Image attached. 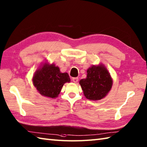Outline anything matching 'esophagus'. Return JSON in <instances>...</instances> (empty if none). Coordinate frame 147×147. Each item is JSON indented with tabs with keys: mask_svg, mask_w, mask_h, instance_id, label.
<instances>
[{
	"mask_svg": "<svg viewBox=\"0 0 147 147\" xmlns=\"http://www.w3.org/2000/svg\"><path fill=\"white\" fill-rule=\"evenodd\" d=\"M72 80L74 83H77V82L78 81V78H73Z\"/></svg>",
	"mask_w": 147,
	"mask_h": 147,
	"instance_id": "34e87169",
	"label": "esophagus"
}]
</instances>
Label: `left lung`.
Instances as JSON below:
<instances>
[{
	"instance_id": "left-lung-1",
	"label": "left lung",
	"mask_w": 147,
	"mask_h": 147,
	"mask_svg": "<svg viewBox=\"0 0 147 147\" xmlns=\"http://www.w3.org/2000/svg\"><path fill=\"white\" fill-rule=\"evenodd\" d=\"M84 96L90 100L97 101L107 96L110 91L113 80L103 64L92 66L87 70V76L80 81Z\"/></svg>"
}]
</instances>
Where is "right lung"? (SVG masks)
Returning a JSON list of instances; mask_svg holds the SVG:
<instances>
[{
  "label": "right lung",
  "mask_w": 147,
  "mask_h": 147,
  "mask_svg": "<svg viewBox=\"0 0 147 147\" xmlns=\"http://www.w3.org/2000/svg\"><path fill=\"white\" fill-rule=\"evenodd\" d=\"M70 81L67 73H61L59 67L46 63L36 71L32 78L34 86L39 93L51 98L57 97L64 84Z\"/></svg>",
  "instance_id": "obj_1"
}]
</instances>
